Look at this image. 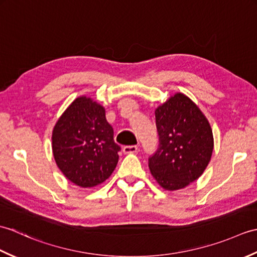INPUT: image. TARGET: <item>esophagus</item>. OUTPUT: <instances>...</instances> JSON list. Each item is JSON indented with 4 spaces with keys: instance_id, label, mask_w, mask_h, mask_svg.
<instances>
[{
    "instance_id": "obj_1",
    "label": "esophagus",
    "mask_w": 257,
    "mask_h": 257,
    "mask_svg": "<svg viewBox=\"0 0 257 257\" xmlns=\"http://www.w3.org/2000/svg\"><path fill=\"white\" fill-rule=\"evenodd\" d=\"M122 151L124 154H135V152L138 151L137 146H124L122 148Z\"/></svg>"
}]
</instances>
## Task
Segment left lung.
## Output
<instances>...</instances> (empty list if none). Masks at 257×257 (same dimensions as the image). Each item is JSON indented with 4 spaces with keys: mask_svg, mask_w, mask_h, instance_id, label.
Wrapping results in <instances>:
<instances>
[{
    "mask_svg": "<svg viewBox=\"0 0 257 257\" xmlns=\"http://www.w3.org/2000/svg\"><path fill=\"white\" fill-rule=\"evenodd\" d=\"M159 148L149 158L152 177L162 189L176 191L198 180L211 160L214 139L209 120L182 92L157 107Z\"/></svg>",
    "mask_w": 257,
    "mask_h": 257,
    "instance_id": "obj_1",
    "label": "left lung"
}]
</instances>
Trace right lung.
<instances>
[{"label":"right lung","mask_w":257,"mask_h":257,"mask_svg":"<svg viewBox=\"0 0 257 257\" xmlns=\"http://www.w3.org/2000/svg\"><path fill=\"white\" fill-rule=\"evenodd\" d=\"M52 149L57 167L70 182L94 188L111 176L120 147L113 141L105 107L80 96L54 125Z\"/></svg>","instance_id":"add662e5"}]
</instances>
